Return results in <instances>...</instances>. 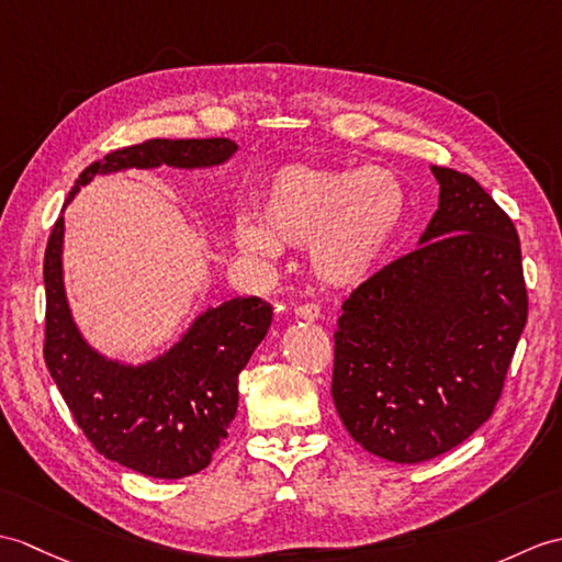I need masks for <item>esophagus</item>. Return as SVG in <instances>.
Masks as SVG:
<instances>
[{
    "mask_svg": "<svg viewBox=\"0 0 562 562\" xmlns=\"http://www.w3.org/2000/svg\"><path fill=\"white\" fill-rule=\"evenodd\" d=\"M294 316H296L299 321L313 323V321H318V318H321V308H318L316 304H302V306H296V308H294Z\"/></svg>",
    "mask_w": 562,
    "mask_h": 562,
    "instance_id": "1",
    "label": "esophagus"
}]
</instances>
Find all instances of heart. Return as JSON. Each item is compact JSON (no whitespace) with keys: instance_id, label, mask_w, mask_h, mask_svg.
I'll use <instances>...</instances> for the list:
<instances>
[{"instance_id":"obj_1","label":"heart","mask_w":562,"mask_h":562,"mask_svg":"<svg viewBox=\"0 0 562 562\" xmlns=\"http://www.w3.org/2000/svg\"><path fill=\"white\" fill-rule=\"evenodd\" d=\"M407 193L385 167L286 165L260 193V222L237 217L234 241L254 258L308 246L311 270L328 286H357L397 239Z\"/></svg>"}]
</instances>
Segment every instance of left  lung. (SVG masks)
I'll list each match as a JSON object with an SVG mask.
<instances>
[{"instance_id": "left-lung-1", "label": "left lung", "mask_w": 562, "mask_h": 562, "mask_svg": "<svg viewBox=\"0 0 562 562\" xmlns=\"http://www.w3.org/2000/svg\"><path fill=\"white\" fill-rule=\"evenodd\" d=\"M430 172L438 211L419 249L357 286L335 330V409L363 450L400 464L438 458L488 419L527 323L513 220L476 179Z\"/></svg>"}]
</instances>
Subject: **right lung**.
<instances>
[{
    "mask_svg": "<svg viewBox=\"0 0 562 562\" xmlns=\"http://www.w3.org/2000/svg\"><path fill=\"white\" fill-rule=\"evenodd\" d=\"M239 146L229 138H150L88 165L67 207L95 175L126 169H211ZM64 211L45 251V363L93 448L153 479L201 472L227 438L239 404V373L272 323L258 296H234L205 308L162 355L128 363L102 355L78 330L64 286Z\"/></svg>",
    "mask_w": 562,
    "mask_h": 562,
    "instance_id": "add662e5",
    "label": "right lung"
}]
</instances>
